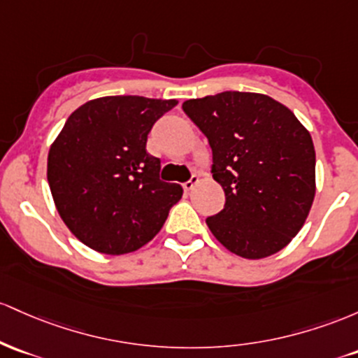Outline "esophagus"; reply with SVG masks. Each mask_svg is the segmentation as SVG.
Wrapping results in <instances>:
<instances>
[{
	"label": "esophagus",
	"mask_w": 358,
	"mask_h": 358,
	"mask_svg": "<svg viewBox=\"0 0 358 358\" xmlns=\"http://www.w3.org/2000/svg\"><path fill=\"white\" fill-rule=\"evenodd\" d=\"M199 182V178H198V176H192V178L189 179V180H186V182H184L182 184V187H184V191H186V192H191L192 191V187H194L196 186V184H198Z\"/></svg>",
	"instance_id": "34e87169"
}]
</instances>
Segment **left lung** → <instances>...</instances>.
Here are the masks:
<instances>
[{
  "mask_svg": "<svg viewBox=\"0 0 358 358\" xmlns=\"http://www.w3.org/2000/svg\"><path fill=\"white\" fill-rule=\"evenodd\" d=\"M182 110L206 135L211 174L224 206L206 224L245 259L282 250L298 235L315 199L316 155L309 131L266 94L224 91L187 99Z\"/></svg>",
  "mask_w": 358,
  "mask_h": 358,
  "instance_id": "obj_1",
  "label": "left lung"
}]
</instances>
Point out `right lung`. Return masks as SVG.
I'll return each instance as SVG.
<instances>
[{"label": "right lung", "mask_w": 358, "mask_h": 358, "mask_svg": "<svg viewBox=\"0 0 358 358\" xmlns=\"http://www.w3.org/2000/svg\"><path fill=\"white\" fill-rule=\"evenodd\" d=\"M176 99L104 96L83 104L52 143L47 179L60 218L84 245L108 255L138 250L182 196L160 180L147 135Z\"/></svg>", "instance_id": "right-lung-1"}]
</instances>
